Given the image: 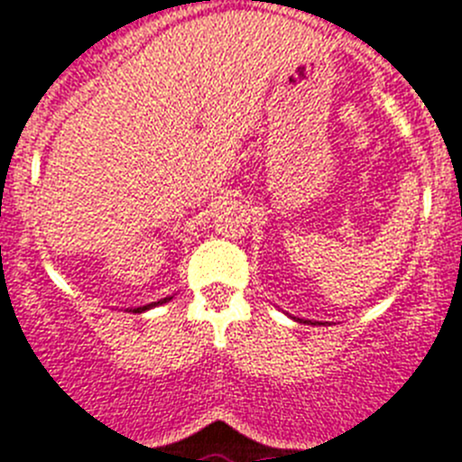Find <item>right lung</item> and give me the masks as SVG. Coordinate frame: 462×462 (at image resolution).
Returning <instances> with one entry per match:
<instances>
[{
	"mask_svg": "<svg viewBox=\"0 0 462 462\" xmlns=\"http://www.w3.org/2000/svg\"><path fill=\"white\" fill-rule=\"evenodd\" d=\"M170 299H172V297H165V299H161V301H152V303H147V306H140V309H133V313H144V310L153 309V306H161V303L170 301Z\"/></svg>",
	"mask_w": 462,
	"mask_h": 462,
	"instance_id": "1",
	"label": "right lung"
}]
</instances>
